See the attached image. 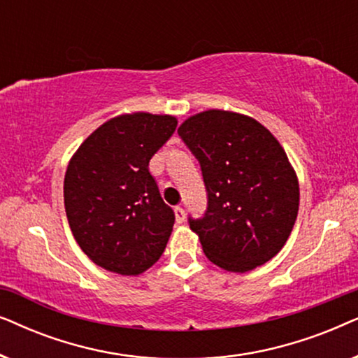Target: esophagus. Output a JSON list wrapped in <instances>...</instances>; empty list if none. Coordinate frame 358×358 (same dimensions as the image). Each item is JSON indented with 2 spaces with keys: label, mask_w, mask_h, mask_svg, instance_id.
<instances>
[{
  "label": "esophagus",
  "mask_w": 358,
  "mask_h": 358,
  "mask_svg": "<svg viewBox=\"0 0 358 358\" xmlns=\"http://www.w3.org/2000/svg\"><path fill=\"white\" fill-rule=\"evenodd\" d=\"M174 215H176V222L178 223H184L185 220V210L182 207H174Z\"/></svg>",
  "instance_id": "obj_1"
}]
</instances>
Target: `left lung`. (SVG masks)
I'll return each mask as SVG.
<instances>
[{"label": "left lung", "instance_id": "1", "mask_svg": "<svg viewBox=\"0 0 358 358\" xmlns=\"http://www.w3.org/2000/svg\"><path fill=\"white\" fill-rule=\"evenodd\" d=\"M178 134L199 159L207 212L190 229L215 266L252 271L290 236L300 185L278 140L252 117L210 109L184 120Z\"/></svg>", "mask_w": 358, "mask_h": 358}]
</instances>
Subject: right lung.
<instances>
[{"mask_svg":"<svg viewBox=\"0 0 358 358\" xmlns=\"http://www.w3.org/2000/svg\"><path fill=\"white\" fill-rule=\"evenodd\" d=\"M176 127L173 115H117L92 131L68 163V223L83 252L106 271L138 275L164 252L174 212L148 164Z\"/></svg>","mask_w":358,"mask_h":358,"instance_id":"right-lung-1","label":"right lung"}]
</instances>
